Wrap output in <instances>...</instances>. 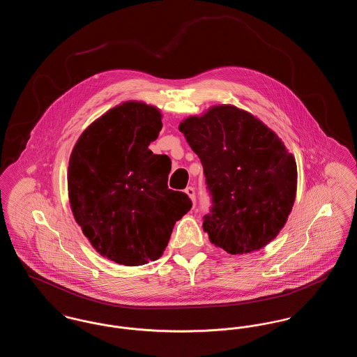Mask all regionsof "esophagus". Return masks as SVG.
I'll use <instances>...</instances> for the list:
<instances>
[{
    "instance_id": "1",
    "label": "esophagus",
    "mask_w": 357,
    "mask_h": 357,
    "mask_svg": "<svg viewBox=\"0 0 357 357\" xmlns=\"http://www.w3.org/2000/svg\"><path fill=\"white\" fill-rule=\"evenodd\" d=\"M185 191H186L187 195H188V197L191 198V201H192V202H194V204H195V188L191 186L187 187Z\"/></svg>"
}]
</instances>
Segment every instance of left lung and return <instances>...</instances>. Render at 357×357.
Returning <instances> with one entry per match:
<instances>
[{
  "label": "left lung",
  "mask_w": 357,
  "mask_h": 357,
  "mask_svg": "<svg viewBox=\"0 0 357 357\" xmlns=\"http://www.w3.org/2000/svg\"><path fill=\"white\" fill-rule=\"evenodd\" d=\"M179 131L204 166L211 206L204 230L230 255L259 250L280 233L294 204L297 166L280 137L233 105L191 116Z\"/></svg>",
  "instance_id": "8db88e82"
}]
</instances>
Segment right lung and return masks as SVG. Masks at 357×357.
<instances>
[{
	"mask_svg": "<svg viewBox=\"0 0 357 357\" xmlns=\"http://www.w3.org/2000/svg\"><path fill=\"white\" fill-rule=\"evenodd\" d=\"M160 118L153 105L123 102L85 130L69 158L75 220L102 257L126 266L163 255L175 222L192 206L167 186L170 159L149 149Z\"/></svg>",
	"mask_w": 357,
	"mask_h": 357,
	"instance_id": "add662e5",
	"label": "right lung"
}]
</instances>
